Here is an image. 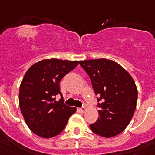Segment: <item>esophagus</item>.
<instances>
[{
    "instance_id": "34e87169",
    "label": "esophagus",
    "mask_w": 155,
    "mask_h": 155,
    "mask_svg": "<svg viewBox=\"0 0 155 155\" xmlns=\"http://www.w3.org/2000/svg\"><path fill=\"white\" fill-rule=\"evenodd\" d=\"M85 110H86V108H85V107H81V108H78V111L80 112H81V113H83V112H85Z\"/></svg>"
}]
</instances>
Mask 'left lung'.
I'll list each match as a JSON object with an SVG mask.
<instances>
[{"label":"left lung","mask_w":155,"mask_h":155,"mask_svg":"<svg viewBox=\"0 0 155 155\" xmlns=\"http://www.w3.org/2000/svg\"><path fill=\"white\" fill-rule=\"evenodd\" d=\"M97 95L100 116L89 127L97 135L111 138L124 131L136 108L138 90L132 77L112 60L80 61Z\"/></svg>","instance_id":"left-lung-1"}]
</instances>
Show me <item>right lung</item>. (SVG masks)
I'll return each mask as SVG.
<instances>
[{
	"label": "right lung",
	"mask_w": 155,
	"mask_h": 155,
	"mask_svg": "<svg viewBox=\"0 0 155 155\" xmlns=\"http://www.w3.org/2000/svg\"><path fill=\"white\" fill-rule=\"evenodd\" d=\"M79 61L41 60L33 64L24 74L19 91V104L31 131L39 137H54L65 128L77 108L55 101L61 94L59 82L76 67Z\"/></svg>",
	"instance_id": "add662e5"
}]
</instances>
